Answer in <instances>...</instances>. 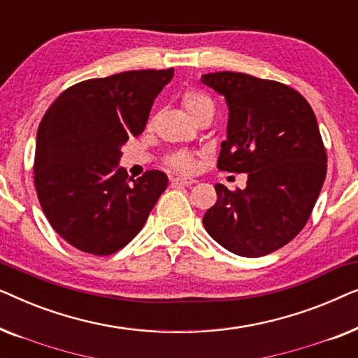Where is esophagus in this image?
I'll return each mask as SVG.
<instances>
[{
    "mask_svg": "<svg viewBox=\"0 0 358 358\" xmlns=\"http://www.w3.org/2000/svg\"><path fill=\"white\" fill-rule=\"evenodd\" d=\"M173 182L178 184V185H184V187H189V185L195 184V182H197V180L190 179V178H174Z\"/></svg>",
    "mask_w": 358,
    "mask_h": 358,
    "instance_id": "obj_1",
    "label": "esophagus"
}]
</instances>
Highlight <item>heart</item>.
<instances>
[{"label": "heart", "mask_w": 358, "mask_h": 358, "mask_svg": "<svg viewBox=\"0 0 358 358\" xmlns=\"http://www.w3.org/2000/svg\"><path fill=\"white\" fill-rule=\"evenodd\" d=\"M182 102L185 106V109L190 115H194L195 112H199L200 109H203V107H210L212 106V101H210L208 96H205L203 92L200 91H185L184 96H182ZM169 163L174 166V168H178L180 171H192L194 169V159L192 156L187 155V153H176L169 158Z\"/></svg>", "instance_id": "heart-1"}]
</instances>
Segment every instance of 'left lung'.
I'll return each mask as SVG.
<instances>
[{
  "label": "left lung",
  "instance_id": "8db88e82",
  "mask_svg": "<svg viewBox=\"0 0 358 358\" xmlns=\"http://www.w3.org/2000/svg\"><path fill=\"white\" fill-rule=\"evenodd\" d=\"M202 83L229 110L218 169L248 174L244 190L215 185L218 200L203 227L229 252L266 256L301 231L324 184L327 156L316 115L282 83L234 71L202 75Z\"/></svg>",
  "mask_w": 358,
  "mask_h": 358
}]
</instances>
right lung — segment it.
Instances as JSON below:
<instances>
[{"instance_id":"add662e5","label":"right lung","mask_w":358,"mask_h":358,"mask_svg":"<svg viewBox=\"0 0 358 358\" xmlns=\"http://www.w3.org/2000/svg\"><path fill=\"white\" fill-rule=\"evenodd\" d=\"M173 76L174 68L94 78L68 87L48 107L37 130L34 182L48 223L73 248L94 256L117 252L168 187L161 171L130 183L119 161Z\"/></svg>"}]
</instances>
